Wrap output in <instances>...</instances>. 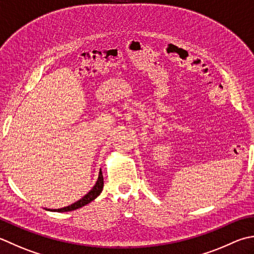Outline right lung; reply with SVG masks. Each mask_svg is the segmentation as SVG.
I'll return each mask as SVG.
<instances>
[{
	"label": "right lung",
	"mask_w": 254,
	"mask_h": 254,
	"mask_svg": "<svg viewBox=\"0 0 254 254\" xmlns=\"http://www.w3.org/2000/svg\"><path fill=\"white\" fill-rule=\"evenodd\" d=\"M102 188H103V176H102V172L100 171V173H99V177H98V181H97V183H96V185L93 186L92 190H91L90 191H89L86 196L82 197L80 200L76 201V202L72 203V205H70V206L61 208V209H54L53 211L64 212V211L76 210V209H78V208H81V207H83L84 205H87V203L91 202L93 199H96V198L101 193Z\"/></svg>",
	"instance_id": "add662e5"
}]
</instances>
